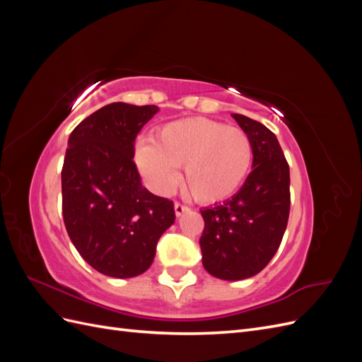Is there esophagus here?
<instances>
[{"label": "esophagus", "mask_w": 362, "mask_h": 362, "mask_svg": "<svg viewBox=\"0 0 362 362\" xmlns=\"http://www.w3.org/2000/svg\"><path fill=\"white\" fill-rule=\"evenodd\" d=\"M175 214H177V217H180V216H182L184 213H187L189 211V206H185V205H182V204H180V202H175Z\"/></svg>", "instance_id": "34e87169"}]
</instances>
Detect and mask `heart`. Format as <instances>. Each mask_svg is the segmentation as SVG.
<instances>
[{"label": "heart", "instance_id": "b5f03b06", "mask_svg": "<svg viewBox=\"0 0 362 362\" xmlns=\"http://www.w3.org/2000/svg\"><path fill=\"white\" fill-rule=\"evenodd\" d=\"M136 166L151 190L168 194L180 181L193 198L216 204L231 198L245 184L254 163V145L246 131L218 120L187 117L161 125L151 141H139Z\"/></svg>", "mask_w": 362, "mask_h": 362}]
</instances>
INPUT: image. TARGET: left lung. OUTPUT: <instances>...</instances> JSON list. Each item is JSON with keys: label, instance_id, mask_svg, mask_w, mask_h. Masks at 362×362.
I'll return each instance as SVG.
<instances>
[{"label": "left lung", "instance_id": "left-lung-1", "mask_svg": "<svg viewBox=\"0 0 362 362\" xmlns=\"http://www.w3.org/2000/svg\"><path fill=\"white\" fill-rule=\"evenodd\" d=\"M254 145L252 172L231 199L204 208L199 238L210 275L240 281L257 275L276 254L290 214V169L276 136L243 115H231Z\"/></svg>", "mask_w": 362, "mask_h": 362}]
</instances>
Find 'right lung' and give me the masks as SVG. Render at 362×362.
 Instances as JSON below:
<instances>
[{"label": "right lung", "instance_id": "add662e5", "mask_svg": "<svg viewBox=\"0 0 362 362\" xmlns=\"http://www.w3.org/2000/svg\"><path fill=\"white\" fill-rule=\"evenodd\" d=\"M157 105L108 104L75 127L62 169L63 221L78 254L103 275L146 272L173 204L140 182L134 140Z\"/></svg>", "mask_w": 362, "mask_h": 362}]
</instances>
